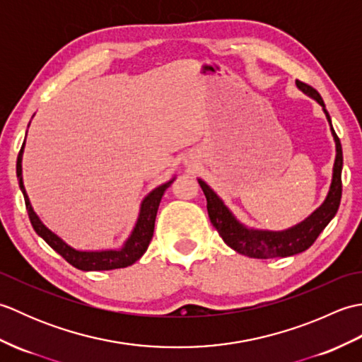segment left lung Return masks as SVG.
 I'll use <instances>...</instances> for the list:
<instances>
[{"label": "left lung", "mask_w": 362, "mask_h": 362, "mask_svg": "<svg viewBox=\"0 0 362 362\" xmlns=\"http://www.w3.org/2000/svg\"><path fill=\"white\" fill-rule=\"evenodd\" d=\"M296 83L303 93L316 99L324 107L327 119L329 126H332V118H329L328 112L325 110L324 99L319 95V91L302 81H296ZM332 132L336 141V160L333 168V182L325 202L308 219H305L302 224L284 230V232H263V230H250L244 227L235 219L227 206L222 204L218 194L204 180H199V185H201L206 197V210H209L211 224L218 230L219 236L224 240L228 247H232L238 253H241V255L258 259L291 257L311 247L319 235L324 232L328 222L334 218L342 197V146L333 126Z\"/></svg>", "instance_id": "left-lung-1"}]
</instances>
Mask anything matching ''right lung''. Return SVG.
Instances as JSON below:
<instances>
[{
  "label": "right lung",
  "mask_w": 362,
  "mask_h": 362,
  "mask_svg": "<svg viewBox=\"0 0 362 362\" xmlns=\"http://www.w3.org/2000/svg\"><path fill=\"white\" fill-rule=\"evenodd\" d=\"M23 148H25V143H23L21 149L18 152V158H17V177H18L20 189L23 196H25V204H26L30 224H33L35 233L38 236H42L51 249L56 250L60 257L65 258V261H68V263L74 266L76 269H81V271H112V269H121V267H127L130 264H134L135 261H138L143 257V253L148 250V245L152 240L153 226H156V216H157L161 196L165 194L166 188L171 187L174 179L163 183L161 187L153 189L151 194L146 196V199L141 204L140 216H138L134 232L121 250L79 252L70 247V245L65 244L57 235H54L51 230L46 228L40 222V219L37 218L33 206H30L25 187H23V179H21Z\"/></svg>",
  "instance_id": "obj_1"
}]
</instances>
